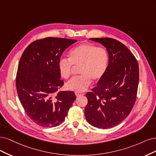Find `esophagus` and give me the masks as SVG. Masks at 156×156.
<instances>
[{
    "mask_svg": "<svg viewBox=\"0 0 156 156\" xmlns=\"http://www.w3.org/2000/svg\"><path fill=\"white\" fill-rule=\"evenodd\" d=\"M75 94H76V96L77 97H80V96H82V95H83V93H75Z\"/></svg>",
    "mask_w": 156,
    "mask_h": 156,
    "instance_id": "34e87169",
    "label": "esophagus"
}]
</instances>
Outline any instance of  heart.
<instances>
[{
	"instance_id": "b5f03b06",
	"label": "heart",
	"mask_w": 156,
	"mask_h": 156,
	"mask_svg": "<svg viewBox=\"0 0 156 156\" xmlns=\"http://www.w3.org/2000/svg\"><path fill=\"white\" fill-rule=\"evenodd\" d=\"M109 63V55L106 48L91 43H82L69 52V59H61L58 62L60 76L68 79L72 74L73 66L79 67L80 76L74 78L66 83L69 91L81 93L91 83V80L98 82L106 73Z\"/></svg>"
}]
</instances>
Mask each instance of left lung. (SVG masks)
<instances>
[{"label":"left lung","mask_w":156,"mask_h":156,"mask_svg":"<svg viewBox=\"0 0 156 156\" xmlns=\"http://www.w3.org/2000/svg\"><path fill=\"white\" fill-rule=\"evenodd\" d=\"M89 39L106 48L109 63L104 76L91 92L86 93L88 102L85 115L93 126L108 129L122 122L132 111L137 93L139 65L133 54L117 40Z\"/></svg>","instance_id":"1"}]
</instances>
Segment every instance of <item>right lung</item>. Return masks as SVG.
I'll return each instance as SVG.
<instances>
[{"label": "right lung", "instance_id": "obj_1", "mask_svg": "<svg viewBox=\"0 0 156 156\" xmlns=\"http://www.w3.org/2000/svg\"><path fill=\"white\" fill-rule=\"evenodd\" d=\"M76 41L52 37L38 39L28 45L19 60L18 97L28 116L40 126L62 123L76 98L73 91H58L64 84L58 62L65 50Z\"/></svg>", "mask_w": 156, "mask_h": 156}]
</instances>
